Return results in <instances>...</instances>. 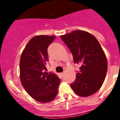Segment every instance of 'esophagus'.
<instances>
[{
	"label": "esophagus",
	"instance_id": "34e87169",
	"mask_svg": "<svg viewBox=\"0 0 120 120\" xmlns=\"http://www.w3.org/2000/svg\"><path fill=\"white\" fill-rule=\"evenodd\" d=\"M64 74V73H60V75H61V76H62V77H63Z\"/></svg>",
	"mask_w": 120,
	"mask_h": 120
}]
</instances>
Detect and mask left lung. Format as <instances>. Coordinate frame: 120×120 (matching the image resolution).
I'll return each instance as SVG.
<instances>
[{"instance_id": "obj_1", "label": "left lung", "mask_w": 120, "mask_h": 120, "mask_svg": "<svg viewBox=\"0 0 120 120\" xmlns=\"http://www.w3.org/2000/svg\"><path fill=\"white\" fill-rule=\"evenodd\" d=\"M61 38L71 51L75 64L80 65L71 87L79 96H91L102 86L108 70L101 45L94 36L81 30H73Z\"/></svg>"}]
</instances>
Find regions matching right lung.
<instances>
[{
	"mask_svg": "<svg viewBox=\"0 0 120 120\" xmlns=\"http://www.w3.org/2000/svg\"><path fill=\"white\" fill-rule=\"evenodd\" d=\"M55 38L53 35L35 36L21 55L20 77L22 85L34 99L41 103L55 99L61 82L55 73L44 72L49 61L47 48Z\"/></svg>",
	"mask_w": 120,
	"mask_h": 120,
	"instance_id": "1",
	"label": "right lung"
}]
</instances>
